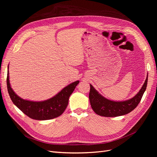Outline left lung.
Returning <instances> with one entry per match:
<instances>
[{
  "mask_svg": "<svg viewBox=\"0 0 157 157\" xmlns=\"http://www.w3.org/2000/svg\"><path fill=\"white\" fill-rule=\"evenodd\" d=\"M147 83V76L143 86L137 95L130 99L123 102H115L107 99L90 85L89 99L92 109L97 114L105 117H115L127 114L133 111L141 101L146 89Z\"/></svg>",
  "mask_w": 157,
  "mask_h": 157,
  "instance_id": "1",
  "label": "left lung"
}]
</instances>
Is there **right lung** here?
<instances>
[{
	"label": "right lung",
	"mask_w": 157,
	"mask_h": 157,
	"mask_svg": "<svg viewBox=\"0 0 157 157\" xmlns=\"http://www.w3.org/2000/svg\"><path fill=\"white\" fill-rule=\"evenodd\" d=\"M9 77L8 71L7 86L11 101L27 116L37 120H50L60 116L67 108L70 95L79 82V81L73 82L48 100L34 102L24 100L16 95L10 86Z\"/></svg>",
	"instance_id": "right-lung-1"
}]
</instances>
